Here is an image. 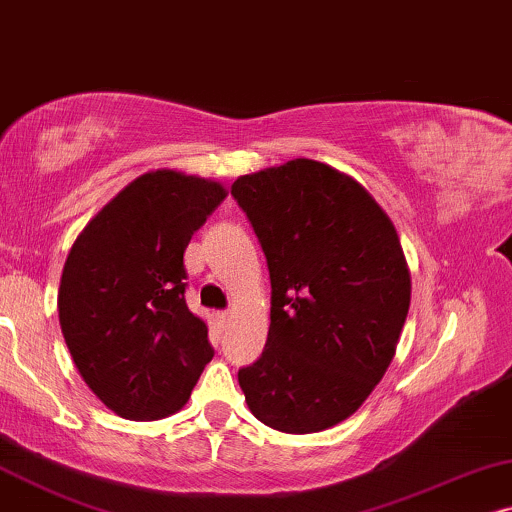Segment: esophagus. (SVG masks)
Instances as JSON below:
<instances>
[{
	"instance_id": "34e87169",
	"label": "esophagus",
	"mask_w": 512,
	"mask_h": 512,
	"mask_svg": "<svg viewBox=\"0 0 512 512\" xmlns=\"http://www.w3.org/2000/svg\"><path fill=\"white\" fill-rule=\"evenodd\" d=\"M217 320H220L222 327H227L231 323V311H220L217 313Z\"/></svg>"
}]
</instances>
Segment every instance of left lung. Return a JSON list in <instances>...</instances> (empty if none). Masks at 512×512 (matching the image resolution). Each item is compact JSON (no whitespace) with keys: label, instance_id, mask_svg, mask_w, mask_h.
Masks as SVG:
<instances>
[{"label":"left lung","instance_id":"left-lung-1","mask_svg":"<svg viewBox=\"0 0 512 512\" xmlns=\"http://www.w3.org/2000/svg\"><path fill=\"white\" fill-rule=\"evenodd\" d=\"M231 196L271 278L267 346L238 370L245 403L283 433L337 426L384 377L410 311L398 231L360 182L313 159L241 175Z\"/></svg>","mask_w":512,"mask_h":512}]
</instances>
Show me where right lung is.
I'll use <instances>...</instances> for the list:
<instances>
[{
  "label": "right lung",
  "instance_id": "add662e5",
  "mask_svg": "<svg viewBox=\"0 0 512 512\" xmlns=\"http://www.w3.org/2000/svg\"><path fill=\"white\" fill-rule=\"evenodd\" d=\"M227 196L222 182L159 168L121 189L74 241L58 316L86 386L124 419L187 405L213 358L185 302V250Z\"/></svg>",
  "mask_w": 512,
  "mask_h": 512
}]
</instances>
